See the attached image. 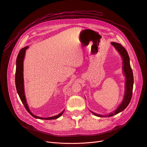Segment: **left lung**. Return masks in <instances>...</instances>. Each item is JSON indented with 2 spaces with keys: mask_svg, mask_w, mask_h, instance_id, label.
<instances>
[{
  "mask_svg": "<svg viewBox=\"0 0 147 147\" xmlns=\"http://www.w3.org/2000/svg\"><path fill=\"white\" fill-rule=\"evenodd\" d=\"M112 46H114L116 49L118 51L119 54L121 55L123 61V71L124 72V74L126 77L125 81V92L124 95V98L123 99L121 105L118 107V108L112 113H111L108 116L107 115H99L91 111L92 114L97 117H112L114 115H116L120 112L125 109L127 106L129 105L132 95V89H133V85H134V76L133 73L131 69V67L129 63V58L128 54L127 51L124 48L122 45L119 43L116 42H111Z\"/></svg>",
  "mask_w": 147,
  "mask_h": 147,
  "instance_id": "obj_1",
  "label": "left lung"
}]
</instances>
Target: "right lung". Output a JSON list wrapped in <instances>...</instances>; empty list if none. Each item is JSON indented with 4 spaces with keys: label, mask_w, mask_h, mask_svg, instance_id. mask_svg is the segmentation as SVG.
I'll return each instance as SVG.
<instances>
[{
    "label": "right lung",
    "mask_w": 147,
    "mask_h": 147,
    "mask_svg": "<svg viewBox=\"0 0 147 147\" xmlns=\"http://www.w3.org/2000/svg\"><path fill=\"white\" fill-rule=\"evenodd\" d=\"M28 48V47H26L24 48L20 49L18 57L16 59V73H15V84H16V88L18 94L19 96V98L22 101V102L23 103L24 107H25L26 111L29 113V114L34 118L41 119H46V120H49V119H57L59 117H60L64 111H63L59 114L55 115L53 117H49V118H41L38 116H36L33 115L32 113L30 111L29 107L26 104V100L25 95L24 92V77H23V70H24V59L25 57V54L26 50Z\"/></svg>",
    "instance_id": "add662e5"
}]
</instances>
